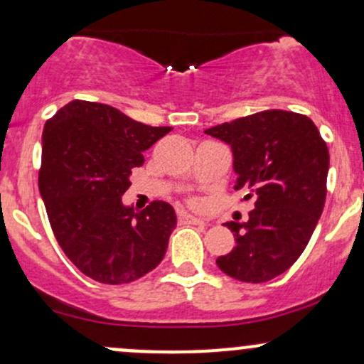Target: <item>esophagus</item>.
I'll return each mask as SVG.
<instances>
[{
    "label": "esophagus",
    "instance_id": "34e87169",
    "mask_svg": "<svg viewBox=\"0 0 364 364\" xmlns=\"http://www.w3.org/2000/svg\"><path fill=\"white\" fill-rule=\"evenodd\" d=\"M177 218H178V223H181V225H204V222L201 218H196V216L183 213V211H178Z\"/></svg>",
    "mask_w": 364,
    "mask_h": 364
}]
</instances>
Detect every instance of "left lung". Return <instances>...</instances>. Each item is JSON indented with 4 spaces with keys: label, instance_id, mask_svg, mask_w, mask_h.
Returning a JSON list of instances; mask_svg holds the SVG:
<instances>
[{
    "label": "left lung",
    "instance_id": "obj_1",
    "mask_svg": "<svg viewBox=\"0 0 364 364\" xmlns=\"http://www.w3.org/2000/svg\"><path fill=\"white\" fill-rule=\"evenodd\" d=\"M204 134L230 144L235 189L255 210L246 223L227 222L235 247L216 264L232 279L263 284L287 272L303 255L326 198L328 148L311 118L264 109Z\"/></svg>",
    "mask_w": 364,
    "mask_h": 364
}]
</instances>
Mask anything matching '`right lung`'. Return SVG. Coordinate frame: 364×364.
I'll list each match as a JSON object with an SVG mask.
<instances>
[{"mask_svg":"<svg viewBox=\"0 0 364 364\" xmlns=\"http://www.w3.org/2000/svg\"><path fill=\"white\" fill-rule=\"evenodd\" d=\"M171 127H151L103 103L73 100L44 125L39 193L60 247L89 279L120 285L158 267L177 227L173 208L122 204L132 168Z\"/></svg>","mask_w":364,"mask_h":364,"instance_id":"1","label":"right lung"}]
</instances>
